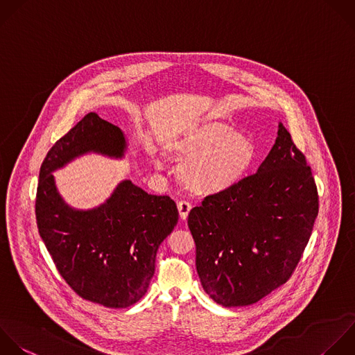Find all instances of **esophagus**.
<instances>
[{"label": "esophagus", "mask_w": 355, "mask_h": 355, "mask_svg": "<svg viewBox=\"0 0 355 355\" xmlns=\"http://www.w3.org/2000/svg\"><path fill=\"white\" fill-rule=\"evenodd\" d=\"M178 209H179L180 218L184 220L189 216V212L191 209V204L189 201H186V200H182V201L178 202Z\"/></svg>", "instance_id": "obj_1"}]
</instances>
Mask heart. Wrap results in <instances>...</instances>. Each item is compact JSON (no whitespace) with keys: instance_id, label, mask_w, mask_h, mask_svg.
<instances>
[{"instance_id":"heart-1","label":"heart","mask_w":355,"mask_h":355,"mask_svg":"<svg viewBox=\"0 0 355 355\" xmlns=\"http://www.w3.org/2000/svg\"><path fill=\"white\" fill-rule=\"evenodd\" d=\"M175 153L184 159V182L201 191H219L233 186L251 165L255 147L252 141L220 123H207L189 132L176 146ZM162 168L164 161L155 159Z\"/></svg>"}]
</instances>
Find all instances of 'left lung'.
Listing matches in <instances>:
<instances>
[{"mask_svg":"<svg viewBox=\"0 0 355 355\" xmlns=\"http://www.w3.org/2000/svg\"><path fill=\"white\" fill-rule=\"evenodd\" d=\"M318 209L311 168L279 123L258 171L207 196L189 214L205 293L223 306H243L284 284L302 257Z\"/></svg>","mask_w":355,"mask_h":355,"instance_id":"8db88e82","label":"left lung"}]
</instances>
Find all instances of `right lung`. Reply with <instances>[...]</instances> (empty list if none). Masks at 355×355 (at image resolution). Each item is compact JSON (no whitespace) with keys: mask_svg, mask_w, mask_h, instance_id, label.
<instances>
[{"mask_svg":"<svg viewBox=\"0 0 355 355\" xmlns=\"http://www.w3.org/2000/svg\"><path fill=\"white\" fill-rule=\"evenodd\" d=\"M125 150L118 126L87 114L49 151L36 196L39 233L58 272L78 295L108 308L130 306L146 294L158 247L178 223V207L168 196L123 180L100 207L73 209L53 172L86 153L122 158Z\"/></svg>","mask_w":355,"mask_h":355,"instance_id":"1","label":"right lung"}]
</instances>
